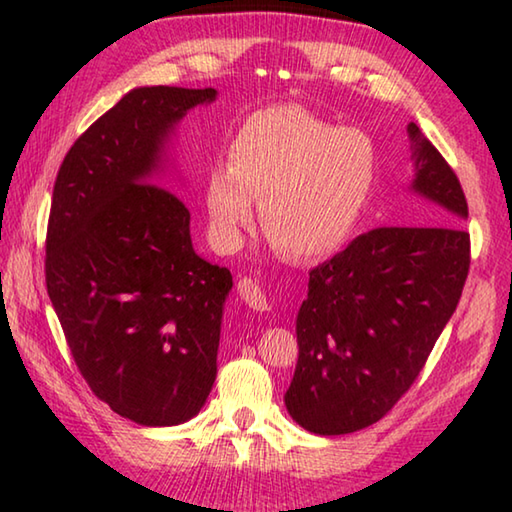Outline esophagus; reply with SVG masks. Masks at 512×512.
<instances>
[{"label":"esophagus","instance_id":"1","mask_svg":"<svg viewBox=\"0 0 512 512\" xmlns=\"http://www.w3.org/2000/svg\"><path fill=\"white\" fill-rule=\"evenodd\" d=\"M237 295H239V300L248 306V309H253V311L271 309L264 288L259 286L255 280H250V277H244V280L237 282Z\"/></svg>","mask_w":512,"mask_h":512}]
</instances>
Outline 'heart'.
I'll return each mask as SVG.
<instances>
[{"mask_svg": "<svg viewBox=\"0 0 512 512\" xmlns=\"http://www.w3.org/2000/svg\"><path fill=\"white\" fill-rule=\"evenodd\" d=\"M374 141L300 105L250 114L206 183L210 232L217 248L235 250L255 217L280 253L329 255L356 228L376 183Z\"/></svg>", "mask_w": 512, "mask_h": 512, "instance_id": "heart-1", "label": "heart"}]
</instances>
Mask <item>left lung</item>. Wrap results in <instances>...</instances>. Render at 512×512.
Here are the masks:
<instances>
[{
  "label": "left lung",
  "mask_w": 512,
  "mask_h": 512,
  "mask_svg": "<svg viewBox=\"0 0 512 512\" xmlns=\"http://www.w3.org/2000/svg\"><path fill=\"white\" fill-rule=\"evenodd\" d=\"M416 179L436 226H383L309 271L284 403L304 430L336 436L380 421L414 385L470 271L468 201L457 174L414 123Z\"/></svg>",
  "instance_id": "left-lung-1"
}]
</instances>
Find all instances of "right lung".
Instances as JSON below:
<instances>
[{
	"mask_svg": "<svg viewBox=\"0 0 512 512\" xmlns=\"http://www.w3.org/2000/svg\"><path fill=\"white\" fill-rule=\"evenodd\" d=\"M215 96L129 91L78 136L55 176L46 291L91 392L138 425L188 421L217 376L232 275L194 253L190 210L156 176L174 123Z\"/></svg>",
	"mask_w": 512,
	"mask_h": 512,
	"instance_id": "1",
	"label": "right lung"
}]
</instances>
